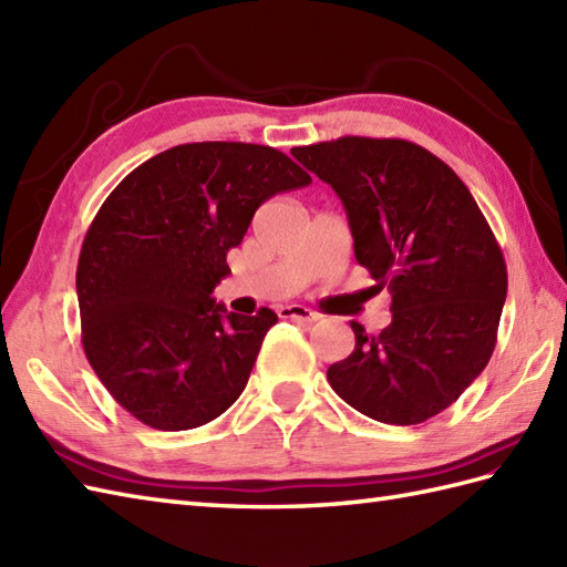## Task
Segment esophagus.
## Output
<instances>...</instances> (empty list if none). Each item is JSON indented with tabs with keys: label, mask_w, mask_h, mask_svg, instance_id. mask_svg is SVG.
<instances>
[{
	"label": "esophagus",
	"mask_w": 567,
	"mask_h": 567,
	"mask_svg": "<svg viewBox=\"0 0 567 567\" xmlns=\"http://www.w3.org/2000/svg\"><path fill=\"white\" fill-rule=\"evenodd\" d=\"M277 317H280V319H292V321H302V323L317 321L315 311L302 307V305H285V307L277 309Z\"/></svg>",
	"instance_id": "esophagus-1"
}]
</instances>
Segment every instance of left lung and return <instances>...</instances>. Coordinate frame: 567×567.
<instances>
[{"instance_id": "obj_1", "label": "left lung", "mask_w": 567, "mask_h": 567, "mask_svg": "<svg viewBox=\"0 0 567 567\" xmlns=\"http://www.w3.org/2000/svg\"><path fill=\"white\" fill-rule=\"evenodd\" d=\"M343 202L355 260L392 295V323L327 372L343 402L412 426L451 406L495 351L507 265L449 165L402 138L343 136L292 148Z\"/></svg>"}]
</instances>
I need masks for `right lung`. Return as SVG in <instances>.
<instances>
[{
  "mask_svg": "<svg viewBox=\"0 0 567 567\" xmlns=\"http://www.w3.org/2000/svg\"><path fill=\"white\" fill-rule=\"evenodd\" d=\"M309 183L270 146L204 141L153 155L106 197L78 262L82 348L131 416L187 431L238 400L277 315H234L212 292L260 204Z\"/></svg>",
  "mask_w": 567,
  "mask_h": 567,
  "instance_id": "1",
  "label": "right lung"
}]
</instances>
